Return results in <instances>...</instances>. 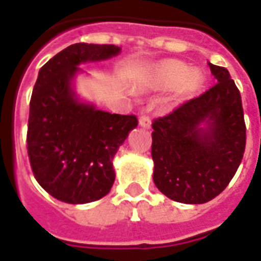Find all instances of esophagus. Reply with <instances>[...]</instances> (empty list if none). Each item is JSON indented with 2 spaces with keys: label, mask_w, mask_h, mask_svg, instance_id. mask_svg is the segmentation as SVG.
Here are the masks:
<instances>
[{
  "label": "esophagus",
  "mask_w": 261,
  "mask_h": 261,
  "mask_svg": "<svg viewBox=\"0 0 261 261\" xmlns=\"http://www.w3.org/2000/svg\"><path fill=\"white\" fill-rule=\"evenodd\" d=\"M150 123H152V121H150L149 116L144 115V116H141V117H140V124L142 125V127H145V128H149Z\"/></svg>",
  "instance_id": "esophagus-1"
}]
</instances>
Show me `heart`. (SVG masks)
I'll return each instance as SVG.
<instances>
[{"instance_id": "obj_1", "label": "heart", "mask_w": 261, "mask_h": 261, "mask_svg": "<svg viewBox=\"0 0 261 261\" xmlns=\"http://www.w3.org/2000/svg\"><path fill=\"white\" fill-rule=\"evenodd\" d=\"M158 80L163 87L179 86L185 94L194 92L202 83V74L198 70L190 71V67L182 62L169 61L165 62L158 69Z\"/></svg>"}]
</instances>
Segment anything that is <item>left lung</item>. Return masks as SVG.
Listing matches in <instances>:
<instances>
[{"label":"left lung","instance_id":"1","mask_svg":"<svg viewBox=\"0 0 261 261\" xmlns=\"http://www.w3.org/2000/svg\"><path fill=\"white\" fill-rule=\"evenodd\" d=\"M209 67L217 79L213 87L152 121L153 182L181 203H206L221 194L246 146L238 87L225 67Z\"/></svg>","mask_w":261,"mask_h":261}]
</instances>
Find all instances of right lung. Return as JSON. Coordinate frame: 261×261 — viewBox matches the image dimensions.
Listing matches in <instances>:
<instances>
[{"label": "right lung", "instance_id": "right-lung-1", "mask_svg": "<svg viewBox=\"0 0 261 261\" xmlns=\"http://www.w3.org/2000/svg\"><path fill=\"white\" fill-rule=\"evenodd\" d=\"M112 44H73L38 71L28 123L33 174L48 194L66 203L101 199L115 182L113 158L138 124L136 115H116L80 103L70 82L84 62L108 59Z\"/></svg>", "mask_w": 261, "mask_h": 261}]
</instances>
